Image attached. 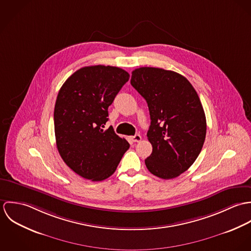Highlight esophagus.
Segmentation results:
<instances>
[{
    "instance_id": "1",
    "label": "esophagus",
    "mask_w": 251,
    "mask_h": 251,
    "mask_svg": "<svg viewBox=\"0 0 251 251\" xmlns=\"http://www.w3.org/2000/svg\"><path fill=\"white\" fill-rule=\"evenodd\" d=\"M131 140L133 141V142H140L141 140H142V137H141V135L140 134H135L134 136H132L131 137Z\"/></svg>"
}]
</instances>
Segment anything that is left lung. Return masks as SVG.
<instances>
[{"label": "left lung", "instance_id": "left-lung-1", "mask_svg": "<svg viewBox=\"0 0 251 251\" xmlns=\"http://www.w3.org/2000/svg\"><path fill=\"white\" fill-rule=\"evenodd\" d=\"M130 83L148 103L152 151L148 170L161 179H174L198 157L207 123L200 99L189 81L177 72L143 67L132 72Z\"/></svg>", "mask_w": 251, "mask_h": 251}]
</instances>
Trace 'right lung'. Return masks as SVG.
Returning a JSON list of instances; mask_svg holds the SVG:
<instances>
[{
    "label": "right lung",
    "mask_w": 251,
    "mask_h": 251,
    "mask_svg": "<svg viewBox=\"0 0 251 251\" xmlns=\"http://www.w3.org/2000/svg\"><path fill=\"white\" fill-rule=\"evenodd\" d=\"M128 79L129 74L117 67H85L59 91L54 109L57 148L66 164L84 179L109 178L129 148L113 127L102 128L108 107Z\"/></svg>",
    "instance_id": "add662e5"
}]
</instances>
